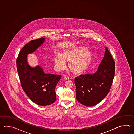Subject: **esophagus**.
Instances as JSON below:
<instances>
[{"instance_id": "34e87169", "label": "esophagus", "mask_w": 134, "mask_h": 134, "mask_svg": "<svg viewBox=\"0 0 134 134\" xmlns=\"http://www.w3.org/2000/svg\"><path fill=\"white\" fill-rule=\"evenodd\" d=\"M64 79L65 80H68L69 79V77H68V75H65V76H64Z\"/></svg>"}]
</instances>
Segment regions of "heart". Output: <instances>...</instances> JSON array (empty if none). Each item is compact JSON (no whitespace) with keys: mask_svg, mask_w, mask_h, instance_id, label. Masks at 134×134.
Returning <instances> with one entry per match:
<instances>
[{"mask_svg":"<svg viewBox=\"0 0 134 134\" xmlns=\"http://www.w3.org/2000/svg\"><path fill=\"white\" fill-rule=\"evenodd\" d=\"M92 55L85 46H77L64 50L62 54L54 57L55 68L57 70L65 68L66 61L69 62L68 68L73 74L80 75L85 72L91 63Z\"/></svg>","mask_w":134,"mask_h":134,"instance_id":"1","label":"heart"}]
</instances>
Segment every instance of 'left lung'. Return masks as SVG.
<instances>
[{
    "mask_svg": "<svg viewBox=\"0 0 134 134\" xmlns=\"http://www.w3.org/2000/svg\"><path fill=\"white\" fill-rule=\"evenodd\" d=\"M114 73L115 62L105 47L104 57L97 71L75 78L77 101L86 106H93L100 103L110 91Z\"/></svg>",
    "mask_w": 134,
    "mask_h": 134,
    "instance_id": "8db88e82",
    "label": "left lung"
}]
</instances>
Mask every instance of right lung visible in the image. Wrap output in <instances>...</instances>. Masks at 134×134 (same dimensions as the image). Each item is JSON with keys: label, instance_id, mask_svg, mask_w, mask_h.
Returning <instances> with one entry per match:
<instances>
[{"label": "right lung", "instance_id": "right-lung-1", "mask_svg": "<svg viewBox=\"0 0 134 134\" xmlns=\"http://www.w3.org/2000/svg\"><path fill=\"white\" fill-rule=\"evenodd\" d=\"M44 42V38L31 40L20 50L17 59L23 91L33 102L40 106L49 105L55 102V87L61 77L59 75L46 73L39 65L32 67L28 63V54L35 51Z\"/></svg>", "mask_w": 134, "mask_h": 134}]
</instances>
